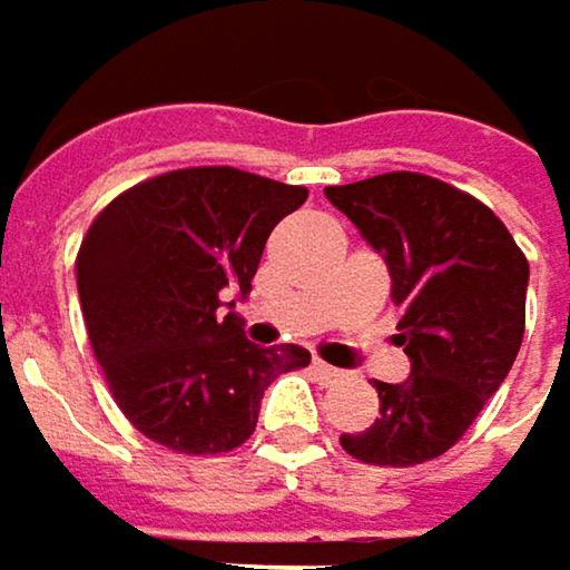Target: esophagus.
Segmentation results:
<instances>
[{"label":"esophagus","mask_w":570,"mask_h":570,"mask_svg":"<svg viewBox=\"0 0 570 570\" xmlns=\"http://www.w3.org/2000/svg\"><path fill=\"white\" fill-rule=\"evenodd\" d=\"M309 370H313V376H316L320 383H336V380L343 376L336 366H326L323 360H313V363H309Z\"/></svg>","instance_id":"1"}]
</instances>
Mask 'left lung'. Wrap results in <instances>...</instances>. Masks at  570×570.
Returning a JSON list of instances; mask_svg holds the SVG:
<instances>
[{
	"label": "left lung",
	"mask_w": 570,
	"mask_h": 570,
	"mask_svg": "<svg viewBox=\"0 0 570 570\" xmlns=\"http://www.w3.org/2000/svg\"><path fill=\"white\" fill-rule=\"evenodd\" d=\"M386 261L409 356L402 383H376L380 415L340 445L370 465H419L452 449L499 393L524 336L528 261L475 197L393 171L326 187Z\"/></svg>",
	"instance_id": "8db88e82"
}]
</instances>
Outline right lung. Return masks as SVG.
<instances>
[{
	"label": "right lung",
	"mask_w": 570,
	"mask_h": 570,
	"mask_svg": "<svg viewBox=\"0 0 570 570\" xmlns=\"http://www.w3.org/2000/svg\"><path fill=\"white\" fill-rule=\"evenodd\" d=\"M306 187L237 168H187L115 197L78 250V299L108 390L138 432L187 455L230 452L264 390L309 363L264 350L234 313L271 230ZM228 313L224 314L223 309Z\"/></svg>",
	"instance_id": "1"
}]
</instances>
